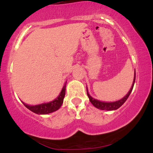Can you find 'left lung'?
<instances>
[{
  "label": "left lung",
  "mask_w": 153,
  "mask_h": 153,
  "mask_svg": "<svg viewBox=\"0 0 153 153\" xmlns=\"http://www.w3.org/2000/svg\"><path fill=\"white\" fill-rule=\"evenodd\" d=\"M135 81V76H134V79H133V83H132V85L131 86L130 90L128 92V93L125 95L124 98H121V99L119 100V101H114V102H104V101H98V100L97 99H95V98H92V97L89 94V92H88V90H87V87H86V92H87V95L88 97H89V101L92 103V105L95 106L96 108H98V109H101V110H115V109H118L120 106H122L123 104H124L125 101L127 100L128 97L129 96L132 89H133Z\"/></svg>",
  "instance_id": "8db88e82"
}]
</instances>
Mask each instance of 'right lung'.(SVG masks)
<instances>
[{
  "instance_id": "add662e5",
  "label": "right lung",
  "mask_w": 153,
  "mask_h": 153,
  "mask_svg": "<svg viewBox=\"0 0 153 153\" xmlns=\"http://www.w3.org/2000/svg\"><path fill=\"white\" fill-rule=\"evenodd\" d=\"M65 92H66V84L63 86L62 90H61L60 95L55 98L53 101H50L48 103H44V104H38V105H28L27 104H23L24 106L31 110L32 112H35V113L38 114V115H44V114H49L51 112H53L55 111L58 110L61 105H62L63 102H64V98L65 96Z\"/></svg>"
}]
</instances>
